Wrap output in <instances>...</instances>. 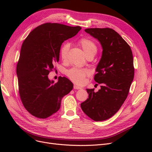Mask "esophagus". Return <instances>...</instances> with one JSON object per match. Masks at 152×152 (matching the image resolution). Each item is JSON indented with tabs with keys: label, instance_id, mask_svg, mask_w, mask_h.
<instances>
[{
	"label": "esophagus",
	"instance_id": "34e87169",
	"mask_svg": "<svg viewBox=\"0 0 152 152\" xmlns=\"http://www.w3.org/2000/svg\"><path fill=\"white\" fill-rule=\"evenodd\" d=\"M73 89H82V87L74 84V85H73Z\"/></svg>",
	"mask_w": 152,
	"mask_h": 152
}]
</instances>
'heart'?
Here are the masks:
<instances>
[{
  "instance_id": "1",
  "label": "heart",
  "mask_w": 152,
  "mask_h": 152,
  "mask_svg": "<svg viewBox=\"0 0 152 152\" xmlns=\"http://www.w3.org/2000/svg\"><path fill=\"white\" fill-rule=\"evenodd\" d=\"M79 44L83 49L86 56L90 54H96L98 48L96 43L88 38H82L79 41ZM70 49V44L67 42L63 43L59 50V54L62 60H66L67 54ZM90 72L88 69L72 68L66 72V75L71 80L77 84H83L86 81V77L89 75Z\"/></svg>"
}]
</instances>
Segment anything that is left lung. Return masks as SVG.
<instances>
[{
    "label": "left lung",
    "instance_id": "left-lung-1",
    "mask_svg": "<svg viewBox=\"0 0 152 152\" xmlns=\"http://www.w3.org/2000/svg\"><path fill=\"white\" fill-rule=\"evenodd\" d=\"M85 31L102 44V56L94 78L102 86L96 93L94 89H87L89 98L80 107L93 121H103L115 114L127 97L134 75L132 53L129 44L112 28H87Z\"/></svg>",
    "mask_w": 152,
    "mask_h": 152
}]
</instances>
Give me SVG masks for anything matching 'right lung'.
I'll use <instances>...</instances> for the list:
<instances>
[{"instance_id": "1", "label": "right lung", "mask_w": 152, "mask_h": 152, "mask_svg": "<svg viewBox=\"0 0 152 152\" xmlns=\"http://www.w3.org/2000/svg\"><path fill=\"white\" fill-rule=\"evenodd\" d=\"M80 29L79 26L46 23L36 27L23 42L16 67L18 90L24 107L33 116L52 115L60 108L63 96L72 90L67 78L59 77L54 83L48 75L59 61L62 43Z\"/></svg>"}]
</instances>
